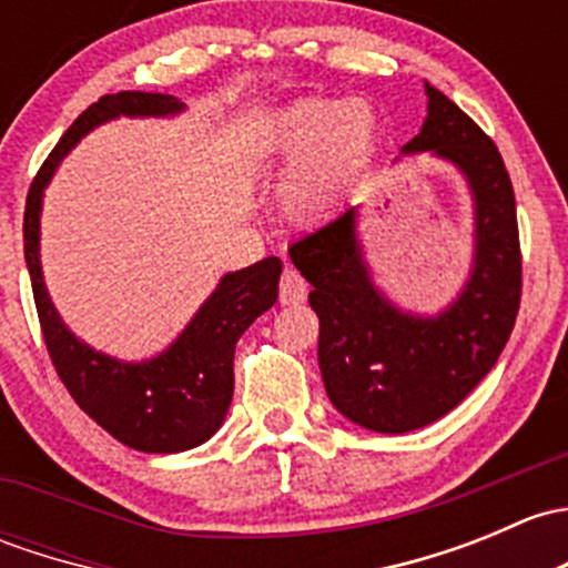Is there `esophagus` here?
Returning a JSON list of instances; mask_svg holds the SVG:
<instances>
[{"instance_id": "obj_1", "label": "esophagus", "mask_w": 568, "mask_h": 568, "mask_svg": "<svg viewBox=\"0 0 568 568\" xmlns=\"http://www.w3.org/2000/svg\"><path fill=\"white\" fill-rule=\"evenodd\" d=\"M307 296V283L294 266H285L283 277H280V304H300Z\"/></svg>"}]
</instances>
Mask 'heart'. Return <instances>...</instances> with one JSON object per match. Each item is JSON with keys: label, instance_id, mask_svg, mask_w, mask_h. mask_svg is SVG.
Masks as SVG:
<instances>
[{"label": "heart", "instance_id": "1", "mask_svg": "<svg viewBox=\"0 0 568 568\" xmlns=\"http://www.w3.org/2000/svg\"><path fill=\"white\" fill-rule=\"evenodd\" d=\"M381 143L378 113L367 100L300 98L268 116L266 158L288 165L277 206L288 223L310 229L334 217L367 174Z\"/></svg>", "mask_w": 568, "mask_h": 568}]
</instances>
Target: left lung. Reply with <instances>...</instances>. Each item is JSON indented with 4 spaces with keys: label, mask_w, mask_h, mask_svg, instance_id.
<instances>
[{
    "label": "left lung",
    "mask_w": 568,
    "mask_h": 568,
    "mask_svg": "<svg viewBox=\"0 0 568 568\" xmlns=\"http://www.w3.org/2000/svg\"><path fill=\"white\" fill-rule=\"evenodd\" d=\"M425 124L399 154H433L468 187L474 247L457 294L438 313L394 302L364 253L359 206L288 247L313 285L318 367L332 405L354 425L386 435L427 427L457 408L495 367L520 310V239L504 160L444 92L425 81Z\"/></svg>",
    "instance_id": "8db88e82"
}]
</instances>
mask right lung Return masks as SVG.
<instances>
[{
	"mask_svg": "<svg viewBox=\"0 0 568 568\" xmlns=\"http://www.w3.org/2000/svg\"><path fill=\"white\" fill-rule=\"evenodd\" d=\"M187 105L174 94H105L75 119L34 176L23 212V258L40 326L59 378L105 433L149 455H176L206 444L234 397V348L244 329L277 302L283 261L264 258L225 272L182 332L146 359H116L83 343L59 315L40 264V217L45 187L83 135L119 116L169 119Z\"/></svg>",
	"mask_w": 568,
	"mask_h": 568,
	"instance_id": "obj_1",
	"label": "right lung"
}]
</instances>
